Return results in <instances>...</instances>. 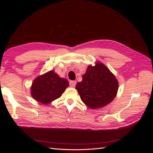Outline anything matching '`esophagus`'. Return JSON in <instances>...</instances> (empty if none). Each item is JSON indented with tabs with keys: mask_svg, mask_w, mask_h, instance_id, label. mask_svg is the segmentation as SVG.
Instances as JSON below:
<instances>
[{
	"mask_svg": "<svg viewBox=\"0 0 153 153\" xmlns=\"http://www.w3.org/2000/svg\"><path fill=\"white\" fill-rule=\"evenodd\" d=\"M76 81H71L69 82V86L71 87H75L76 85Z\"/></svg>",
	"mask_w": 153,
	"mask_h": 153,
	"instance_id": "34e87169",
	"label": "esophagus"
}]
</instances>
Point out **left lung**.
I'll return each mask as SVG.
<instances>
[{
	"label": "left lung",
	"instance_id": "1",
	"mask_svg": "<svg viewBox=\"0 0 153 153\" xmlns=\"http://www.w3.org/2000/svg\"><path fill=\"white\" fill-rule=\"evenodd\" d=\"M118 88L119 82L115 75L99 61L94 66H88L82 75V81L76 85L82 101L92 109L103 107L112 102Z\"/></svg>",
	"mask_w": 153,
	"mask_h": 153
}]
</instances>
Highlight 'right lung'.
Wrapping results in <instances>:
<instances>
[{
  "label": "right lung",
  "instance_id": "right-lung-1",
  "mask_svg": "<svg viewBox=\"0 0 153 153\" xmlns=\"http://www.w3.org/2000/svg\"><path fill=\"white\" fill-rule=\"evenodd\" d=\"M68 86V80L51 70L35 78L30 87V94L36 101L47 105L60 98Z\"/></svg>",
  "mask_w": 153,
  "mask_h": 153
}]
</instances>
